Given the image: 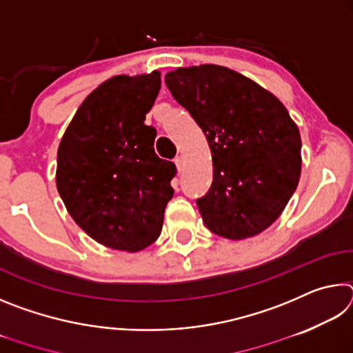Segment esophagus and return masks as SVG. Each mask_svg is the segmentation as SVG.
Instances as JSON below:
<instances>
[{
  "mask_svg": "<svg viewBox=\"0 0 353 353\" xmlns=\"http://www.w3.org/2000/svg\"><path fill=\"white\" fill-rule=\"evenodd\" d=\"M174 163H176V166H177L179 172H181V171L183 170V157H182V155H179V157L174 159Z\"/></svg>",
  "mask_w": 353,
  "mask_h": 353,
  "instance_id": "esophagus-1",
  "label": "esophagus"
}]
</instances>
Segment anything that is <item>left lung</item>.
Segmentation results:
<instances>
[{
    "instance_id": "obj_1",
    "label": "left lung",
    "mask_w": 353,
    "mask_h": 353,
    "mask_svg": "<svg viewBox=\"0 0 353 353\" xmlns=\"http://www.w3.org/2000/svg\"><path fill=\"white\" fill-rule=\"evenodd\" d=\"M165 82L212 151V187L196 199L205 225L229 240L268 229L301 176V134L288 110L259 83L219 65L177 68Z\"/></svg>"
}]
</instances>
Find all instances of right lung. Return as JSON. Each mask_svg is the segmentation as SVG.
I'll return each mask as SVG.
<instances>
[{
    "mask_svg": "<svg viewBox=\"0 0 353 353\" xmlns=\"http://www.w3.org/2000/svg\"><path fill=\"white\" fill-rule=\"evenodd\" d=\"M160 73L115 76L93 90L57 151V190L76 224L107 248L137 252L157 240L174 194L176 165L154 151L146 126Z\"/></svg>",
    "mask_w": 353,
    "mask_h": 353,
    "instance_id": "right-lung-1",
    "label": "right lung"
}]
</instances>
